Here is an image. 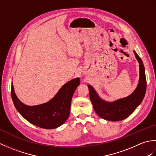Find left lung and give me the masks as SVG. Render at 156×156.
<instances>
[{
    "label": "left lung",
    "mask_w": 156,
    "mask_h": 156,
    "mask_svg": "<svg viewBox=\"0 0 156 156\" xmlns=\"http://www.w3.org/2000/svg\"><path fill=\"white\" fill-rule=\"evenodd\" d=\"M135 57L140 64V80L135 90L129 97L112 102L101 100L97 92L90 85H88L89 95L90 101L97 114L105 120L119 121L123 120L133 113L143 101L146 91L147 82L145 77V68L140 56L135 51Z\"/></svg>",
    "instance_id": "left-lung-1"
}]
</instances>
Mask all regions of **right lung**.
I'll list each match as a JSON object with an SVG mask.
<instances>
[{"instance_id":"1","label":"right lung","mask_w":156,"mask_h":156,"mask_svg":"<svg viewBox=\"0 0 156 156\" xmlns=\"http://www.w3.org/2000/svg\"><path fill=\"white\" fill-rule=\"evenodd\" d=\"M79 84L78 78L73 79L63 86L49 102L39 105L27 106L16 97L12 84L11 97L16 110L27 121L43 129H55L68 118L72 96Z\"/></svg>"}]
</instances>
